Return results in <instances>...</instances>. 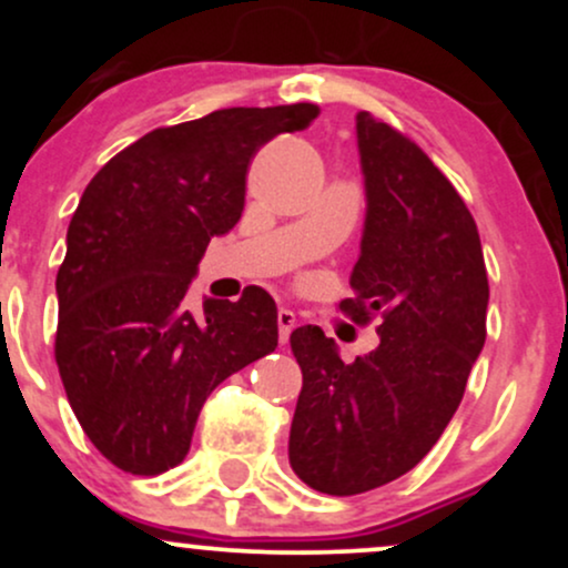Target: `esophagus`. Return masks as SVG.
<instances>
[{
	"label": "esophagus",
	"mask_w": 568,
	"mask_h": 568,
	"mask_svg": "<svg viewBox=\"0 0 568 568\" xmlns=\"http://www.w3.org/2000/svg\"><path fill=\"white\" fill-rule=\"evenodd\" d=\"M296 315L291 310H277V331H280V344H285L291 338V331L296 328Z\"/></svg>",
	"instance_id": "1"
}]
</instances>
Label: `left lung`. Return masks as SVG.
<instances>
[{
	"label": "left lung",
	"mask_w": 568,
	"mask_h": 568,
	"mask_svg": "<svg viewBox=\"0 0 568 568\" xmlns=\"http://www.w3.org/2000/svg\"><path fill=\"white\" fill-rule=\"evenodd\" d=\"M366 184L355 296L342 310L379 312V347L344 363L317 325L291 334L302 366L288 459L315 491L349 497L425 459L465 395L486 342L488 277L478 226L433 160L368 112H357Z\"/></svg>",
	"instance_id": "8db88e82"
}]
</instances>
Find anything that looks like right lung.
Instances as JSON below:
<instances>
[{
	"label": "right lung",
	"mask_w": 568,
	"mask_h": 568,
	"mask_svg": "<svg viewBox=\"0 0 568 568\" xmlns=\"http://www.w3.org/2000/svg\"><path fill=\"white\" fill-rule=\"evenodd\" d=\"M315 103L219 109L158 128L93 175L55 277V363L93 446L120 470L160 475L189 452L205 397L277 347L264 288L186 306L211 237L237 224L251 158L304 130Z\"/></svg>",
	"instance_id": "obj_1"
}]
</instances>
